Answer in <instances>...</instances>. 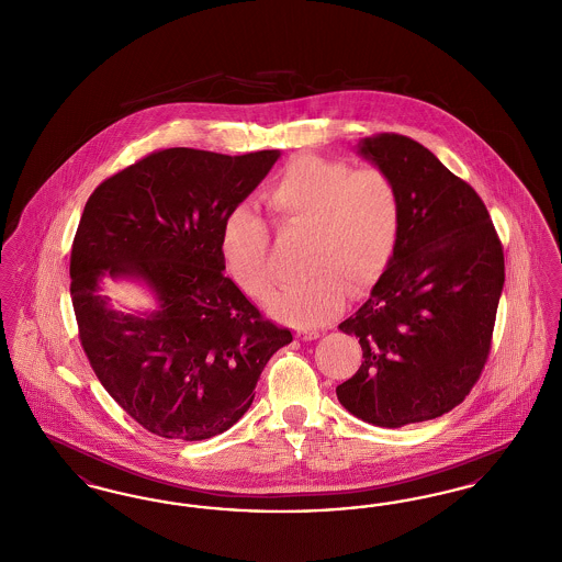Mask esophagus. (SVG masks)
Wrapping results in <instances>:
<instances>
[{
  "mask_svg": "<svg viewBox=\"0 0 562 562\" xmlns=\"http://www.w3.org/2000/svg\"><path fill=\"white\" fill-rule=\"evenodd\" d=\"M296 337L301 341H316L321 337V333L318 330H296Z\"/></svg>",
  "mask_w": 562,
  "mask_h": 562,
  "instance_id": "1",
  "label": "esophagus"
}]
</instances>
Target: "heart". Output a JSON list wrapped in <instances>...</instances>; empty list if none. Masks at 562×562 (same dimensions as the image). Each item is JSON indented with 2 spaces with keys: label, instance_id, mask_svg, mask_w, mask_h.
<instances>
[{
  "label": "heart",
  "instance_id": "obj_1",
  "mask_svg": "<svg viewBox=\"0 0 562 562\" xmlns=\"http://www.w3.org/2000/svg\"><path fill=\"white\" fill-rule=\"evenodd\" d=\"M280 229L307 232L303 282L276 294L269 310L294 326H322L339 316L346 296L367 293L387 268L401 234V193L381 168L353 170L321 156L294 158L263 191ZM221 257L241 291L266 299L269 232L248 206L225 216Z\"/></svg>",
  "mask_w": 562,
  "mask_h": 562
}]
</instances>
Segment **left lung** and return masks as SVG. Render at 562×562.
Instances as JSON below:
<instances>
[{
  "mask_svg": "<svg viewBox=\"0 0 562 562\" xmlns=\"http://www.w3.org/2000/svg\"><path fill=\"white\" fill-rule=\"evenodd\" d=\"M356 149L394 179L401 234L371 296L339 324L360 339L364 360L337 398L367 424L402 428L449 413L479 381L504 250L479 193L424 145L376 134Z\"/></svg>",
  "mask_w": 562,
  "mask_h": 562,
  "instance_id": "obj_1",
  "label": "left lung"
}]
</instances>
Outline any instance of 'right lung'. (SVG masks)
I'll return each mask as SVG.
<instances>
[{
  "instance_id": "right-lung-1",
  "label": "right lung",
  "mask_w": 562,
  "mask_h": 562,
  "mask_svg": "<svg viewBox=\"0 0 562 562\" xmlns=\"http://www.w3.org/2000/svg\"><path fill=\"white\" fill-rule=\"evenodd\" d=\"M278 158L161 149L86 202L69 268L81 346L109 396L156 436L206 440L232 428L269 358L293 341L223 273L218 248L225 216ZM103 279L145 285L155 307L115 311Z\"/></svg>"
}]
</instances>
